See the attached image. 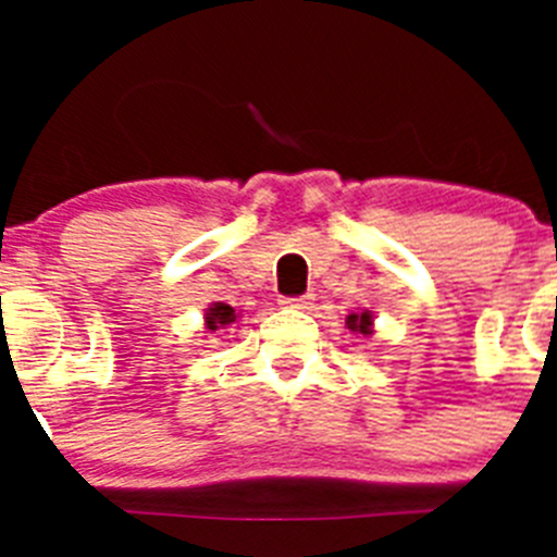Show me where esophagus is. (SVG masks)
Here are the masks:
<instances>
[{"mask_svg": "<svg viewBox=\"0 0 557 557\" xmlns=\"http://www.w3.org/2000/svg\"><path fill=\"white\" fill-rule=\"evenodd\" d=\"M314 301V295L307 293V295H293V298H282V307L287 309H309V304Z\"/></svg>", "mask_w": 557, "mask_h": 557, "instance_id": "34e87169", "label": "esophagus"}]
</instances>
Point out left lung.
I'll return each instance as SVG.
<instances>
[{
	"instance_id": "obj_1",
	"label": "left lung",
	"mask_w": 557,
	"mask_h": 557,
	"mask_svg": "<svg viewBox=\"0 0 557 557\" xmlns=\"http://www.w3.org/2000/svg\"><path fill=\"white\" fill-rule=\"evenodd\" d=\"M346 323H348V329H351V332H362V334L371 332V314H368V312L348 314Z\"/></svg>"
}]
</instances>
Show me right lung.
<instances>
[{
    "mask_svg": "<svg viewBox=\"0 0 557 557\" xmlns=\"http://www.w3.org/2000/svg\"><path fill=\"white\" fill-rule=\"evenodd\" d=\"M234 321H236V312L234 307H228V304H214V307H209V312H206V326H209L211 332L231 326Z\"/></svg>",
    "mask_w": 557,
    "mask_h": 557,
    "instance_id": "right-lung-1",
    "label": "right lung"
}]
</instances>
